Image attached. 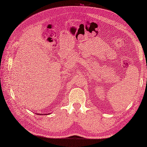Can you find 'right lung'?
<instances>
[{
	"mask_svg": "<svg viewBox=\"0 0 147 147\" xmlns=\"http://www.w3.org/2000/svg\"><path fill=\"white\" fill-rule=\"evenodd\" d=\"M38 115H42V114H38ZM42 115H43V114H42ZM44 115H45V114H44ZM47 115V114H46Z\"/></svg>",
	"mask_w": 147,
	"mask_h": 147,
	"instance_id": "right-lung-1",
	"label": "right lung"
}]
</instances>
